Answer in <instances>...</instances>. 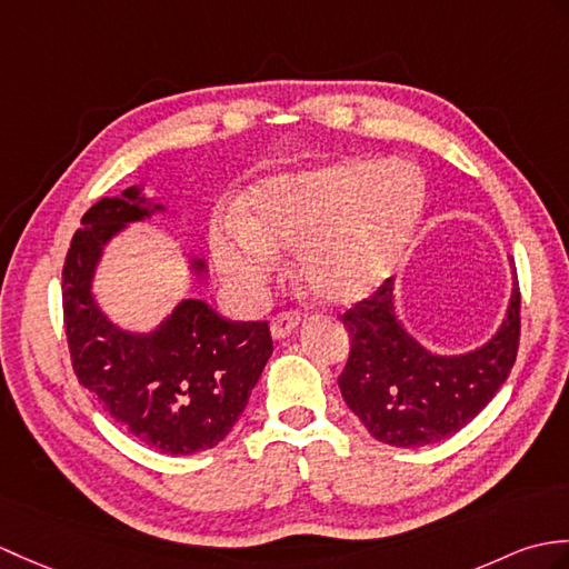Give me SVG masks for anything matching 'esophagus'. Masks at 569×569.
Masks as SVG:
<instances>
[{
  "mask_svg": "<svg viewBox=\"0 0 569 569\" xmlns=\"http://www.w3.org/2000/svg\"><path fill=\"white\" fill-rule=\"evenodd\" d=\"M300 325V312H283L271 320V337L273 339H286L288 335L296 332V327Z\"/></svg>",
  "mask_w": 569,
  "mask_h": 569,
  "instance_id": "obj_1",
  "label": "esophagus"
}]
</instances>
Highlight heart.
Masks as SVG:
<instances>
[{
  "label": "heart",
  "mask_w": 569,
  "mask_h": 569,
  "mask_svg": "<svg viewBox=\"0 0 569 569\" xmlns=\"http://www.w3.org/2000/svg\"><path fill=\"white\" fill-rule=\"evenodd\" d=\"M429 187L407 160H337L254 183L240 216L210 224L220 271L261 290L279 252H298V276L327 306H356L386 286L412 247Z\"/></svg>",
  "instance_id": "obj_1"
}]
</instances>
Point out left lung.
Returning <instances> with one entry per match:
<instances>
[{"instance_id": "8db88e82", "label": "left lung", "mask_w": 569, "mask_h": 569, "mask_svg": "<svg viewBox=\"0 0 569 569\" xmlns=\"http://www.w3.org/2000/svg\"><path fill=\"white\" fill-rule=\"evenodd\" d=\"M519 281L497 332L463 353H439L409 332L398 315L395 279L345 312L351 351L339 376L341 398L373 439L419 448L463 429L505 386L519 349Z\"/></svg>"}]
</instances>
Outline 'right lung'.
Instances as JSON below:
<instances>
[{"mask_svg":"<svg viewBox=\"0 0 569 569\" xmlns=\"http://www.w3.org/2000/svg\"><path fill=\"white\" fill-rule=\"evenodd\" d=\"M177 210L150 201L144 183L91 206L62 269L72 368L103 409L154 451L191 456L218 446L244 412L273 351L267 322L224 320L201 298H181L148 332L116 325L94 293L106 249L130 224ZM187 271L206 279L201 257Z\"/></svg>","mask_w":569,"mask_h":569,"instance_id":"obj_1","label":"right lung"}]
</instances>
